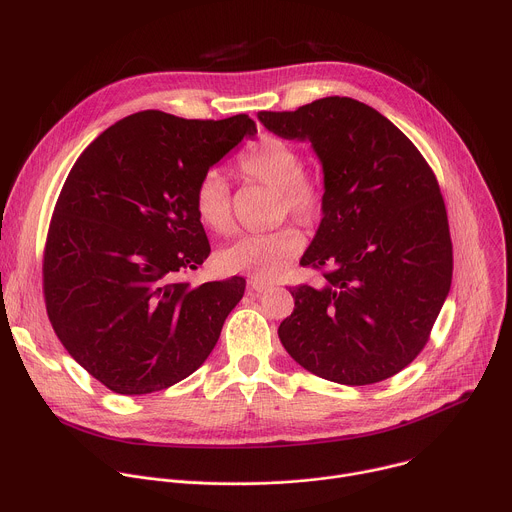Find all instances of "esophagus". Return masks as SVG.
Masks as SVG:
<instances>
[{"label": "esophagus", "instance_id": "obj_1", "mask_svg": "<svg viewBox=\"0 0 512 512\" xmlns=\"http://www.w3.org/2000/svg\"><path fill=\"white\" fill-rule=\"evenodd\" d=\"M271 285L265 283V281H257V279H251L249 281V289L255 291V294H261V291H267Z\"/></svg>", "mask_w": 512, "mask_h": 512}]
</instances>
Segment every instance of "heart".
Here are the masks:
<instances>
[{
  "instance_id": "b5f03b06",
  "label": "heart",
  "mask_w": 512,
  "mask_h": 512,
  "mask_svg": "<svg viewBox=\"0 0 512 512\" xmlns=\"http://www.w3.org/2000/svg\"><path fill=\"white\" fill-rule=\"evenodd\" d=\"M239 170L277 190L279 216L291 214L296 221L312 225L324 208V188L318 178L304 172V156L287 139L265 135L241 156ZM194 212L204 229L229 235L235 227L231 186L221 170H206L194 188ZM306 239L296 229H281L269 235H245L216 253V267L225 273L247 275L257 281L281 277L302 255Z\"/></svg>"
}]
</instances>
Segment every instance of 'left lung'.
<instances>
[{"label":"left lung","mask_w":512,"mask_h":512,"mask_svg":"<svg viewBox=\"0 0 512 512\" xmlns=\"http://www.w3.org/2000/svg\"><path fill=\"white\" fill-rule=\"evenodd\" d=\"M283 139L310 141L324 170V208L304 267L318 287H289L296 308L279 340L302 367L340 385L385 381L423 350L452 285V239L437 180L377 109L324 97L259 111Z\"/></svg>","instance_id":"obj_1"}]
</instances>
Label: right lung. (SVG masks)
I'll return each mask as SVG.
<instances>
[{"label": "right lung", "mask_w": 512, "mask_h": 512, "mask_svg": "<svg viewBox=\"0 0 512 512\" xmlns=\"http://www.w3.org/2000/svg\"><path fill=\"white\" fill-rule=\"evenodd\" d=\"M221 121L141 111L105 129L72 166L44 251L50 324L68 354L119 395L192 375L245 294V279L182 281L210 253L194 212L200 176L243 137Z\"/></svg>", "instance_id": "right-lung-1"}]
</instances>
